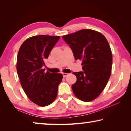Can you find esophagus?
Segmentation results:
<instances>
[{"label":"esophagus","instance_id":"34e87169","mask_svg":"<svg viewBox=\"0 0 131 131\" xmlns=\"http://www.w3.org/2000/svg\"><path fill=\"white\" fill-rule=\"evenodd\" d=\"M62 74H63V77H66V76H68V73H62Z\"/></svg>","mask_w":131,"mask_h":131}]
</instances>
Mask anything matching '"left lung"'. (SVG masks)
Here are the masks:
<instances>
[{
	"label": "left lung",
	"instance_id": "obj_1",
	"mask_svg": "<svg viewBox=\"0 0 131 131\" xmlns=\"http://www.w3.org/2000/svg\"><path fill=\"white\" fill-rule=\"evenodd\" d=\"M76 60L82 61L83 72H73L77 77L72 85L74 94L80 100L90 102L99 96L110 77L112 68V50L101 33L82 29L63 35Z\"/></svg>",
	"mask_w": 131,
	"mask_h": 131
}]
</instances>
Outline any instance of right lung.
I'll return each instance as SVG.
<instances>
[{
  "mask_svg": "<svg viewBox=\"0 0 131 131\" xmlns=\"http://www.w3.org/2000/svg\"><path fill=\"white\" fill-rule=\"evenodd\" d=\"M59 38L47 35L29 37L18 53L17 71L21 85L28 98L39 106H47L55 101L63 78L62 74L45 72L42 68Z\"/></svg>",
  "mask_w": 131,
  "mask_h": 131,
  "instance_id": "right-lung-1",
  "label": "right lung"
}]
</instances>
